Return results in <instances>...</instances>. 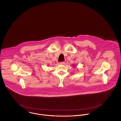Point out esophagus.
I'll return each instance as SVG.
<instances>
[{"label": "esophagus", "mask_w": 121, "mask_h": 121, "mask_svg": "<svg viewBox=\"0 0 121 121\" xmlns=\"http://www.w3.org/2000/svg\"><path fill=\"white\" fill-rule=\"evenodd\" d=\"M65 62L64 61H63V62H59V63L60 64H65Z\"/></svg>", "instance_id": "obj_1"}]
</instances>
